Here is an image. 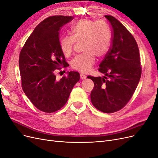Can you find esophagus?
Listing matches in <instances>:
<instances>
[{
    "mask_svg": "<svg viewBox=\"0 0 158 158\" xmlns=\"http://www.w3.org/2000/svg\"><path fill=\"white\" fill-rule=\"evenodd\" d=\"M80 78L82 80L85 79V78H86V76H85L83 73H80Z\"/></svg>",
    "mask_w": 158,
    "mask_h": 158,
    "instance_id": "34e87169",
    "label": "esophagus"
}]
</instances>
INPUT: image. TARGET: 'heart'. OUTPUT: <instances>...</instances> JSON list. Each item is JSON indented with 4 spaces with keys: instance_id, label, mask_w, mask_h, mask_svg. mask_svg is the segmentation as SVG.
<instances>
[{
    "instance_id": "b5f03b06",
    "label": "heart",
    "mask_w": 158,
    "mask_h": 158,
    "mask_svg": "<svg viewBox=\"0 0 158 158\" xmlns=\"http://www.w3.org/2000/svg\"><path fill=\"white\" fill-rule=\"evenodd\" d=\"M70 36L60 40V48L66 56L73 52L76 42L82 43V53L76 56L71 62L73 69L88 73L95 61V56L107 54L111 43V33L108 23L103 20L93 21L84 19L70 27Z\"/></svg>"
}]
</instances>
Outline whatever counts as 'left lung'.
<instances>
[{
    "instance_id": "obj_1",
    "label": "left lung",
    "mask_w": 158,
    "mask_h": 158,
    "mask_svg": "<svg viewBox=\"0 0 158 158\" xmlns=\"http://www.w3.org/2000/svg\"><path fill=\"white\" fill-rule=\"evenodd\" d=\"M112 27V44L98 70L103 77L88 76L94 87L90 94L93 106L99 111L111 113L130 101L139 82L142 67L137 43L115 18L105 16Z\"/></svg>"
}]
</instances>
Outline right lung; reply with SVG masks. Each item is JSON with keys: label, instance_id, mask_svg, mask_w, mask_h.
Wrapping results in <instances>:
<instances>
[{"label": "right lung", "instance_id": "right-lung-1", "mask_svg": "<svg viewBox=\"0 0 158 158\" xmlns=\"http://www.w3.org/2000/svg\"><path fill=\"white\" fill-rule=\"evenodd\" d=\"M72 16H52L37 26L22 47L19 56L22 87L36 108L53 113L67 102L74 85L80 80L78 72H69L57 80L55 70L69 66L59 44V31Z\"/></svg>", "mask_w": 158, "mask_h": 158}]
</instances>
